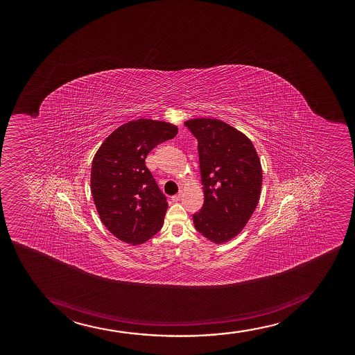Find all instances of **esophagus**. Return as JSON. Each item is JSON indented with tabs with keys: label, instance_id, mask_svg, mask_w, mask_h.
<instances>
[{
	"label": "esophagus",
	"instance_id": "1",
	"mask_svg": "<svg viewBox=\"0 0 355 355\" xmlns=\"http://www.w3.org/2000/svg\"><path fill=\"white\" fill-rule=\"evenodd\" d=\"M181 198H182V193L180 192V193H178V194H175V196H171V200H173V201H180V200H181Z\"/></svg>",
	"mask_w": 355,
	"mask_h": 355
}]
</instances>
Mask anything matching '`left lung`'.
<instances>
[{"instance_id": "1", "label": "left lung", "mask_w": 355, "mask_h": 355, "mask_svg": "<svg viewBox=\"0 0 355 355\" xmlns=\"http://www.w3.org/2000/svg\"><path fill=\"white\" fill-rule=\"evenodd\" d=\"M184 125L198 139L204 205L193 214L198 232L216 244L241 232L261 196V161L241 131L216 119H189Z\"/></svg>"}]
</instances>
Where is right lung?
<instances>
[{
    "label": "right lung",
    "mask_w": 355,
    "mask_h": 355,
    "mask_svg": "<svg viewBox=\"0 0 355 355\" xmlns=\"http://www.w3.org/2000/svg\"><path fill=\"white\" fill-rule=\"evenodd\" d=\"M176 134L178 128L171 123L131 121L116 129L94 155L91 192L98 214L128 244H143L162 227L167 198L146 167V157Z\"/></svg>",
    "instance_id": "1"
}]
</instances>
